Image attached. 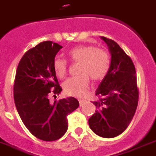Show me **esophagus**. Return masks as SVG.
Returning <instances> with one entry per match:
<instances>
[{
    "mask_svg": "<svg viewBox=\"0 0 156 156\" xmlns=\"http://www.w3.org/2000/svg\"><path fill=\"white\" fill-rule=\"evenodd\" d=\"M78 101H79V104H80V106H82L83 105L85 104V100L84 99H81V98H80V99H78Z\"/></svg>",
    "mask_w": 156,
    "mask_h": 156,
    "instance_id": "34e87169",
    "label": "esophagus"
}]
</instances>
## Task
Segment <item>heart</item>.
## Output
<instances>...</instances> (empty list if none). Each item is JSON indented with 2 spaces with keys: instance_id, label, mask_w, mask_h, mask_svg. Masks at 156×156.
I'll list each match as a JSON object with an SVG mask.
<instances>
[{
  "instance_id": "1",
  "label": "heart",
  "mask_w": 156,
  "mask_h": 156,
  "mask_svg": "<svg viewBox=\"0 0 156 156\" xmlns=\"http://www.w3.org/2000/svg\"><path fill=\"white\" fill-rule=\"evenodd\" d=\"M68 58L74 62H80L78 76L71 77L64 83L66 94L72 96H82L86 93L93 81L102 80L107 75L111 65L108 52L102 48H96L92 45H78L68 52ZM53 70L58 78H65L68 71V64L65 59L55 58Z\"/></svg>"
}]
</instances>
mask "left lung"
<instances>
[{
    "mask_svg": "<svg viewBox=\"0 0 156 156\" xmlns=\"http://www.w3.org/2000/svg\"><path fill=\"white\" fill-rule=\"evenodd\" d=\"M111 54V65L95 91V113L88 119L91 130L103 138L122 134L133 119L139 101L135 68L130 57L112 39L101 37Z\"/></svg>",
    "mask_w": 156,
    "mask_h": 156,
    "instance_id": "obj_1",
    "label": "left lung"
}]
</instances>
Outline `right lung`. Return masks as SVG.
<instances>
[{"mask_svg":"<svg viewBox=\"0 0 156 156\" xmlns=\"http://www.w3.org/2000/svg\"><path fill=\"white\" fill-rule=\"evenodd\" d=\"M61 48L62 46L50 41L30 48L19 62L14 81V103L23 123L32 135L46 142L65 135L67 116L79 106L73 97L49 101L51 94L56 97L62 91L53 70Z\"/></svg>","mask_w":156,"mask_h":156,"instance_id":"obj_1","label":"right lung"}]
</instances>
